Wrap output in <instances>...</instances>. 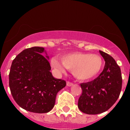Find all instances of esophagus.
I'll return each instance as SVG.
<instances>
[{"label":"esophagus","instance_id":"34e87169","mask_svg":"<svg viewBox=\"0 0 130 130\" xmlns=\"http://www.w3.org/2000/svg\"><path fill=\"white\" fill-rule=\"evenodd\" d=\"M66 85H67L68 87H71V86H72L73 85V83H71L70 82V81H68L67 83H66Z\"/></svg>","mask_w":130,"mask_h":130}]
</instances>
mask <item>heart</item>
I'll use <instances>...</instances> for the list:
<instances>
[{
  "instance_id": "1",
  "label": "heart",
  "mask_w": 130,
  "mask_h": 130,
  "mask_svg": "<svg viewBox=\"0 0 130 130\" xmlns=\"http://www.w3.org/2000/svg\"><path fill=\"white\" fill-rule=\"evenodd\" d=\"M61 59L62 62L57 58H52L53 67L59 72H64L66 68L72 70L75 77L82 81L97 76L104 66L103 59L100 55L87 53H71L62 56Z\"/></svg>"
}]
</instances>
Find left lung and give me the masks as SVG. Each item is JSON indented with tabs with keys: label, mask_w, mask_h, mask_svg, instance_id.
I'll return each instance as SVG.
<instances>
[{
	"label": "left lung",
	"mask_w": 130,
	"mask_h": 130,
	"mask_svg": "<svg viewBox=\"0 0 130 130\" xmlns=\"http://www.w3.org/2000/svg\"><path fill=\"white\" fill-rule=\"evenodd\" d=\"M105 60L104 70L90 82L81 84L82 94L78 100L80 111L97 115L107 111L117 102L122 89L121 70L111 56L100 51Z\"/></svg>",
	"instance_id": "left-lung-1"
}]
</instances>
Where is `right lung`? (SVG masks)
I'll return each mask as SVG.
<instances>
[{
  "label": "right lung",
  "mask_w": 130,
  "mask_h": 130,
  "mask_svg": "<svg viewBox=\"0 0 130 130\" xmlns=\"http://www.w3.org/2000/svg\"><path fill=\"white\" fill-rule=\"evenodd\" d=\"M44 52L46 57L42 55ZM48 59L44 48L33 47L21 52L11 64L9 73L11 95L21 107L30 112L51 111L57 93L66 85L64 80L53 77Z\"/></svg>",
  "instance_id": "1"
}]
</instances>
